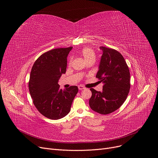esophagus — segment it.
<instances>
[{
  "label": "esophagus",
  "mask_w": 158,
  "mask_h": 158,
  "mask_svg": "<svg viewBox=\"0 0 158 158\" xmlns=\"http://www.w3.org/2000/svg\"><path fill=\"white\" fill-rule=\"evenodd\" d=\"M78 88H79V90H83V89H85V87H84L83 85H79V86H78Z\"/></svg>",
  "instance_id": "34e87169"
}]
</instances>
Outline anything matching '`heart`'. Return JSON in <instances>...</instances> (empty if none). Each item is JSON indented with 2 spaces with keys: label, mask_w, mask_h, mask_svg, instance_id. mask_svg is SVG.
<instances>
[{
  "label": "heart",
  "mask_w": 158,
  "mask_h": 158,
  "mask_svg": "<svg viewBox=\"0 0 158 158\" xmlns=\"http://www.w3.org/2000/svg\"><path fill=\"white\" fill-rule=\"evenodd\" d=\"M81 56H82L85 62L89 60H95L96 54L94 51L90 48H85L81 51Z\"/></svg>",
  "instance_id": "b5f03b06"
}]
</instances>
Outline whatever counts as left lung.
I'll list each match as a JSON object with an SVG mask.
<instances>
[{
    "instance_id": "1",
    "label": "left lung",
    "mask_w": 158,
    "mask_h": 158,
    "mask_svg": "<svg viewBox=\"0 0 158 158\" xmlns=\"http://www.w3.org/2000/svg\"><path fill=\"white\" fill-rule=\"evenodd\" d=\"M102 51L96 77L104 83L102 91L91 88L89 106L101 114H108L119 109L130 89V73L124 58L118 51L101 46Z\"/></svg>"
}]
</instances>
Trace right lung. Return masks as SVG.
<instances>
[{
    "label": "right lung",
    "instance_id": "right-lung-1",
    "mask_svg": "<svg viewBox=\"0 0 158 158\" xmlns=\"http://www.w3.org/2000/svg\"><path fill=\"white\" fill-rule=\"evenodd\" d=\"M73 47L57 48L42 54L34 62L30 74L29 89L33 103L44 116L57 120L71 110L78 87L62 90L58 81L67 67V57Z\"/></svg>",
    "mask_w": 158,
    "mask_h": 158
}]
</instances>
